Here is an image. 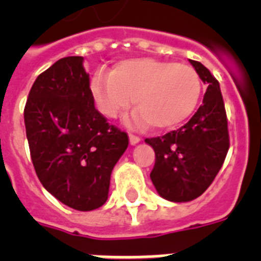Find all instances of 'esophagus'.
Wrapping results in <instances>:
<instances>
[{
    "mask_svg": "<svg viewBox=\"0 0 261 261\" xmlns=\"http://www.w3.org/2000/svg\"><path fill=\"white\" fill-rule=\"evenodd\" d=\"M128 139H130V145H137V143L141 141V138H139V137H137V135H133V134H130Z\"/></svg>",
    "mask_w": 261,
    "mask_h": 261,
    "instance_id": "esophagus-1",
    "label": "esophagus"
}]
</instances>
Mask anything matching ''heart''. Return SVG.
Listing matches in <instances>:
<instances>
[{"label": "heart", "instance_id": "heart-1", "mask_svg": "<svg viewBox=\"0 0 261 261\" xmlns=\"http://www.w3.org/2000/svg\"><path fill=\"white\" fill-rule=\"evenodd\" d=\"M97 110L114 119L130 107L137 119L153 130H169L191 116L202 94L194 67L153 58H131L116 63L111 73L97 71L90 81Z\"/></svg>", "mask_w": 261, "mask_h": 261}]
</instances>
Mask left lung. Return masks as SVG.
Returning <instances> with one entry per match:
<instances>
[{
  "label": "left lung",
  "mask_w": 261,
  "mask_h": 261,
  "mask_svg": "<svg viewBox=\"0 0 261 261\" xmlns=\"http://www.w3.org/2000/svg\"><path fill=\"white\" fill-rule=\"evenodd\" d=\"M191 65L207 87L202 106L177 130L145 142L155 153L153 186L169 202H190L210 187L229 150V133L219 83L200 62Z\"/></svg>",
  "instance_id": "obj_1"
}]
</instances>
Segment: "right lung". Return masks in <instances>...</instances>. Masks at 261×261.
<instances>
[{
    "label": "right lung",
    "mask_w": 261,
    "mask_h": 261,
    "mask_svg": "<svg viewBox=\"0 0 261 261\" xmlns=\"http://www.w3.org/2000/svg\"><path fill=\"white\" fill-rule=\"evenodd\" d=\"M24 123L43 187L74 210L101 207L128 137L94 108L83 57L59 59L35 80Z\"/></svg>",
    "instance_id": "1"
}]
</instances>
